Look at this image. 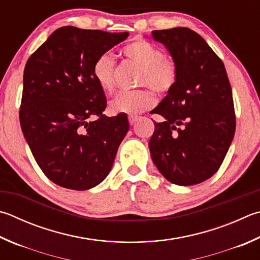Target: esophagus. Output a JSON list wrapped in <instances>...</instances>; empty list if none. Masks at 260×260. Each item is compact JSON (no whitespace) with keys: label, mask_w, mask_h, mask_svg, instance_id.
Instances as JSON below:
<instances>
[{"label":"esophagus","mask_w":260,"mask_h":260,"mask_svg":"<svg viewBox=\"0 0 260 260\" xmlns=\"http://www.w3.org/2000/svg\"><path fill=\"white\" fill-rule=\"evenodd\" d=\"M140 119V118L138 117V116H129L128 117V121H129V124L131 125H134L136 121H138Z\"/></svg>","instance_id":"1"}]
</instances>
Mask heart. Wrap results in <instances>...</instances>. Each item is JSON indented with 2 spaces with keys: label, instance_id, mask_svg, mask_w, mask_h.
Masks as SVG:
<instances>
[{
  "label": "heart",
  "instance_id": "1",
  "mask_svg": "<svg viewBox=\"0 0 260 260\" xmlns=\"http://www.w3.org/2000/svg\"><path fill=\"white\" fill-rule=\"evenodd\" d=\"M126 59L140 68L136 86L148 87L136 91L120 92L109 103L112 114L139 115L152 108L155 103L152 89L159 95L167 94L175 87L178 68L175 61L153 43L138 40L125 46ZM92 75L103 92L111 93L115 87V60L109 53L99 55L92 66Z\"/></svg>",
  "mask_w": 260,
  "mask_h": 260
}]
</instances>
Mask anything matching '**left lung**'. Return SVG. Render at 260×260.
<instances>
[{
    "mask_svg": "<svg viewBox=\"0 0 260 260\" xmlns=\"http://www.w3.org/2000/svg\"><path fill=\"white\" fill-rule=\"evenodd\" d=\"M171 52L177 83L151 114L149 148L158 171L173 184L194 185L218 171L235 133L232 87L223 61L206 41L186 27L153 30Z\"/></svg>",
    "mask_w": 260,
    "mask_h": 260,
    "instance_id": "left-lung-1",
    "label": "left lung"
}]
</instances>
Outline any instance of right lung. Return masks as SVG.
<instances>
[{"instance_id": "add662e5", "label": "right lung", "mask_w": 260, "mask_h": 260, "mask_svg": "<svg viewBox=\"0 0 260 260\" xmlns=\"http://www.w3.org/2000/svg\"><path fill=\"white\" fill-rule=\"evenodd\" d=\"M127 36L64 26L27 61L19 119L37 165L56 185L88 190L110 172L129 124L125 114H103L107 98L92 66Z\"/></svg>"}]
</instances>
